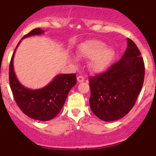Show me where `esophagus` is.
<instances>
[{
	"label": "esophagus",
	"mask_w": 156,
	"mask_h": 156,
	"mask_svg": "<svg viewBox=\"0 0 156 156\" xmlns=\"http://www.w3.org/2000/svg\"><path fill=\"white\" fill-rule=\"evenodd\" d=\"M77 81L79 83L83 82V81H84V77L83 76H77Z\"/></svg>",
	"instance_id": "esophagus-1"
}]
</instances>
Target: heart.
<instances>
[{
  "mask_svg": "<svg viewBox=\"0 0 156 156\" xmlns=\"http://www.w3.org/2000/svg\"><path fill=\"white\" fill-rule=\"evenodd\" d=\"M79 56L83 58H91L89 66L91 71L101 73L109 67L114 58V51L106 47L105 43L91 40L83 43L78 48Z\"/></svg>",
  "mask_w": 156,
  "mask_h": 156,
  "instance_id": "heart-1",
  "label": "heart"
}]
</instances>
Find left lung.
<instances>
[{
  "instance_id": "8db88e82",
  "label": "left lung",
  "mask_w": 156,
  "mask_h": 156,
  "mask_svg": "<svg viewBox=\"0 0 156 156\" xmlns=\"http://www.w3.org/2000/svg\"><path fill=\"white\" fill-rule=\"evenodd\" d=\"M122 58L103 73L90 77V109L106 122L125 116L135 105L144 79V63L137 45L127 39Z\"/></svg>"
}]
</instances>
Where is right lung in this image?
I'll return each mask as SVG.
<instances>
[{
	"label": "right lung",
	"instance_id": "right-lung-1",
	"mask_svg": "<svg viewBox=\"0 0 156 156\" xmlns=\"http://www.w3.org/2000/svg\"><path fill=\"white\" fill-rule=\"evenodd\" d=\"M44 30L34 29L25 35L22 40L34 35H41ZM21 40V41H22ZM14 51L9 66V83L16 104L23 113L32 119L41 121L51 120L60 112L67 95L76 83L75 73L60 74L44 87L30 90L25 87L18 80L13 67V58L17 47Z\"/></svg>",
	"mask_w": 156,
	"mask_h": 156
}]
</instances>
